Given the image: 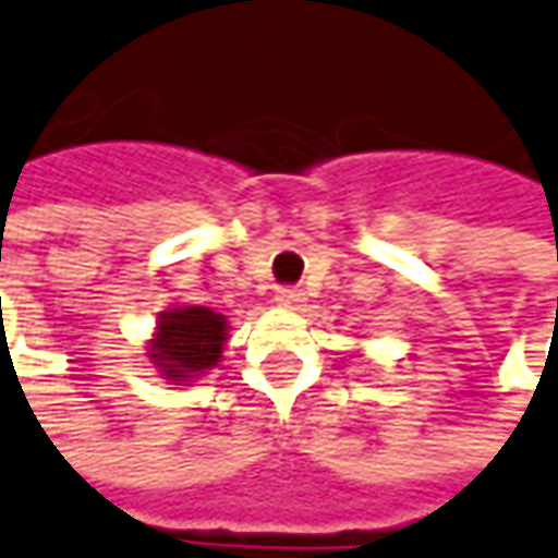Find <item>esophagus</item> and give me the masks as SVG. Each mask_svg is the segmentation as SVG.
<instances>
[{"instance_id": "1", "label": "esophagus", "mask_w": 558, "mask_h": 558, "mask_svg": "<svg viewBox=\"0 0 558 558\" xmlns=\"http://www.w3.org/2000/svg\"><path fill=\"white\" fill-rule=\"evenodd\" d=\"M275 302L283 305V308H295V305H302V302H305V293H302V290H295V287H280L278 293H275Z\"/></svg>"}]
</instances>
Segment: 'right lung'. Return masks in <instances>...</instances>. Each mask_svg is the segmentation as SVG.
Segmentation results:
<instances>
[{"mask_svg":"<svg viewBox=\"0 0 558 558\" xmlns=\"http://www.w3.org/2000/svg\"><path fill=\"white\" fill-rule=\"evenodd\" d=\"M226 336V317L216 311L204 305L170 308L158 317L149 357L165 378L185 381L219 363Z\"/></svg>","mask_w":558,"mask_h":558,"instance_id":"obj_1","label":"right lung"}]
</instances>
